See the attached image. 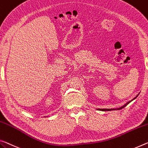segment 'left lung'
I'll return each mask as SVG.
<instances>
[{
  "label": "left lung",
  "instance_id": "1",
  "mask_svg": "<svg viewBox=\"0 0 148 148\" xmlns=\"http://www.w3.org/2000/svg\"><path fill=\"white\" fill-rule=\"evenodd\" d=\"M138 95L136 96V97L134 98V99H133L132 100H131V101H128V102L127 103H126L125 105H123V107H120V108H117V109H98V110H99V111H112V110H121V109H123V108L125 107H126V105H127L128 103H130L131 101H133L134 99H135L136 98V97H138Z\"/></svg>",
  "mask_w": 148,
  "mask_h": 148
}]
</instances>
